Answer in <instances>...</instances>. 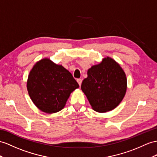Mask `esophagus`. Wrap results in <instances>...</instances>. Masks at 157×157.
<instances>
[{
	"instance_id": "obj_1",
	"label": "esophagus",
	"mask_w": 157,
	"mask_h": 157,
	"mask_svg": "<svg viewBox=\"0 0 157 157\" xmlns=\"http://www.w3.org/2000/svg\"><path fill=\"white\" fill-rule=\"evenodd\" d=\"M77 82H78V84H79V86L82 85V79H77Z\"/></svg>"
}]
</instances>
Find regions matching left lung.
I'll use <instances>...</instances> for the list:
<instances>
[{
  "mask_svg": "<svg viewBox=\"0 0 157 157\" xmlns=\"http://www.w3.org/2000/svg\"><path fill=\"white\" fill-rule=\"evenodd\" d=\"M127 77L119 64L110 57L104 58L87 70L82 90L94 111L105 113L122 101L127 91Z\"/></svg>",
  "mask_w": 157,
  "mask_h": 157,
  "instance_id": "1",
  "label": "left lung"
}]
</instances>
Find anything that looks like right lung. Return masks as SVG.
<instances>
[{
	"label": "right lung",
	"instance_id": "right-lung-1",
	"mask_svg": "<svg viewBox=\"0 0 157 157\" xmlns=\"http://www.w3.org/2000/svg\"><path fill=\"white\" fill-rule=\"evenodd\" d=\"M26 86L34 105L40 111L49 114L61 111L71 92L79 87L69 71L47 58L34 64Z\"/></svg>",
	"mask_w": 157,
	"mask_h": 157
}]
</instances>
